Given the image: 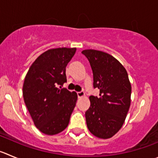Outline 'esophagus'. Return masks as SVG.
I'll list each match as a JSON object with an SVG mask.
<instances>
[{
    "label": "esophagus",
    "instance_id": "esophagus-1",
    "mask_svg": "<svg viewBox=\"0 0 158 158\" xmlns=\"http://www.w3.org/2000/svg\"><path fill=\"white\" fill-rule=\"evenodd\" d=\"M85 94L84 91H80V92H77V97L78 98H82V97H85Z\"/></svg>",
    "mask_w": 158,
    "mask_h": 158
}]
</instances>
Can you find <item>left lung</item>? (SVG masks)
Segmentation results:
<instances>
[{
    "label": "left lung",
    "mask_w": 158,
    "mask_h": 158,
    "mask_svg": "<svg viewBox=\"0 0 158 158\" xmlns=\"http://www.w3.org/2000/svg\"><path fill=\"white\" fill-rule=\"evenodd\" d=\"M93 72L94 88L99 96L89 97L91 106L85 112L89 131L101 139L113 136L123 127L131 102L128 73L115 57L95 49H85Z\"/></svg>",
    "instance_id": "1"
}]
</instances>
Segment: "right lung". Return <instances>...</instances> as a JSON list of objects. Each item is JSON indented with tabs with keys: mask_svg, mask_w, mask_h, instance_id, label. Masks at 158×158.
<instances>
[{
	"mask_svg": "<svg viewBox=\"0 0 158 158\" xmlns=\"http://www.w3.org/2000/svg\"><path fill=\"white\" fill-rule=\"evenodd\" d=\"M75 52L76 48L49 49L33 62L25 76L24 101L35 126L46 135L65 130L76 106L77 93L61 88L67 82L66 67Z\"/></svg>",
	"mask_w": 158,
	"mask_h": 158,
	"instance_id": "add662e5",
	"label": "right lung"
}]
</instances>
